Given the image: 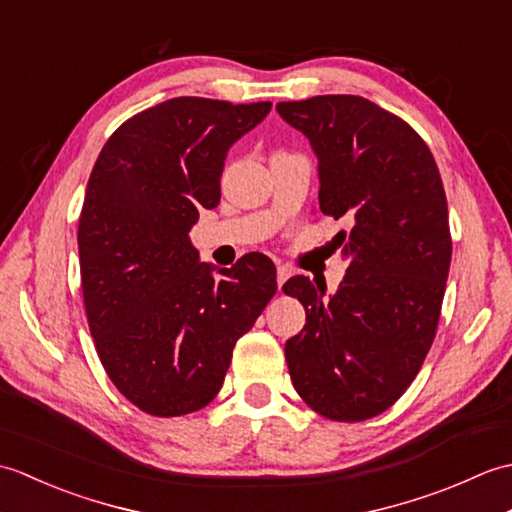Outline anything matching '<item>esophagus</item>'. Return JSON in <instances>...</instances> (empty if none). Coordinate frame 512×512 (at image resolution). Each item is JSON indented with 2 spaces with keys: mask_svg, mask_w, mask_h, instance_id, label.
Segmentation results:
<instances>
[{
  "mask_svg": "<svg viewBox=\"0 0 512 512\" xmlns=\"http://www.w3.org/2000/svg\"><path fill=\"white\" fill-rule=\"evenodd\" d=\"M288 277H290V268L288 266H277V286H279V290H281V286L286 284Z\"/></svg>",
  "mask_w": 512,
  "mask_h": 512,
  "instance_id": "esophagus-1",
  "label": "esophagus"
}]
</instances>
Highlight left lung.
<instances>
[{
	"instance_id": "left-lung-1",
	"label": "left lung",
	"mask_w": 512,
	"mask_h": 512,
	"mask_svg": "<svg viewBox=\"0 0 512 512\" xmlns=\"http://www.w3.org/2000/svg\"><path fill=\"white\" fill-rule=\"evenodd\" d=\"M319 160V209L350 220L334 242L350 259L339 290L286 281L306 308L288 339L297 394L339 422L374 418L405 394L436 339L451 266L449 209L436 160L413 129L352 94L277 103Z\"/></svg>"
}]
</instances>
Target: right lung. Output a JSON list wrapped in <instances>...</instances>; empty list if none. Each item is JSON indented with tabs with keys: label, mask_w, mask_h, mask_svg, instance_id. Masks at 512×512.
Segmentation results:
<instances>
[{
	"label": "right lung",
	"mask_w": 512,
	"mask_h": 512,
	"mask_svg": "<svg viewBox=\"0 0 512 512\" xmlns=\"http://www.w3.org/2000/svg\"><path fill=\"white\" fill-rule=\"evenodd\" d=\"M270 107L178 96L125 121L96 158L79 217L83 303L107 376L151 416L209 405L277 290L266 255L215 277L189 239L200 209L220 204L228 149Z\"/></svg>",
	"instance_id": "1"
}]
</instances>
